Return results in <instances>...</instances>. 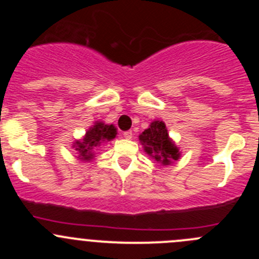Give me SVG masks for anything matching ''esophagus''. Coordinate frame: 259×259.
Listing matches in <instances>:
<instances>
[{"mask_svg": "<svg viewBox=\"0 0 259 259\" xmlns=\"http://www.w3.org/2000/svg\"><path fill=\"white\" fill-rule=\"evenodd\" d=\"M122 135H124L125 139H132V138H133V133L132 132H124V133H122Z\"/></svg>", "mask_w": 259, "mask_h": 259, "instance_id": "1", "label": "esophagus"}]
</instances>
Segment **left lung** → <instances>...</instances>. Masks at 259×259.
Here are the masks:
<instances>
[{"instance_id":"1","label":"left lung","mask_w":259,"mask_h":259,"mask_svg":"<svg viewBox=\"0 0 259 259\" xmlns=\"http://www.w3.org/2000/svg\"><path fill=\"white\" fill-rule=\"evenodd\" d=\"M139 140L145 153L163 165H169L179 159V149L169 138L165 124L160 120H154L150 126L139 135Z\"/></svg>"}]
</instances>
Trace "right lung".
<instances>
[{
    "instance_id": "right-lung-1",
    "label": "right lung",
    "mask_w": 259,
    "mask_h": 259,
    "mask_svg": "<svg viewBox=\"0 0 259 259\" xmlns=\"http://www.w3.org/2000/svg\"><path fill=\"white\" fill-rule=\"evenodd\" d=\"M116 127L113 124H104L103 121H96L95 125L86 132L83 139L75 142V150L77 151L81 160H91L94 158V149L100 146L103 143L110 142L116 137Z\"/></svg>"
}]
</instances>
